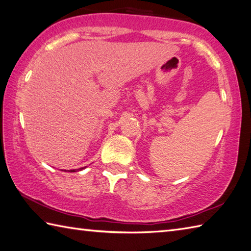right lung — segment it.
Returning a JSON list of instances; mask_svg holds the SVG:
<instances>
[{"label":"right lung","instance_id":"right-lung-1","mask_svg":"<svg viewBox=\"0 0 251 251\" xmlns=\"http://www.w3.org/2000/svg\"><path fill=\"white\" fill-rule=\"evenodd\" d=\"M84 168H85V167H84ZM84 168H80L79 170H82V169H84ZM75 171H76V170H70V172H75Z\"/></svg>","mask_w":251,"mask_h":251}]
</instances>
